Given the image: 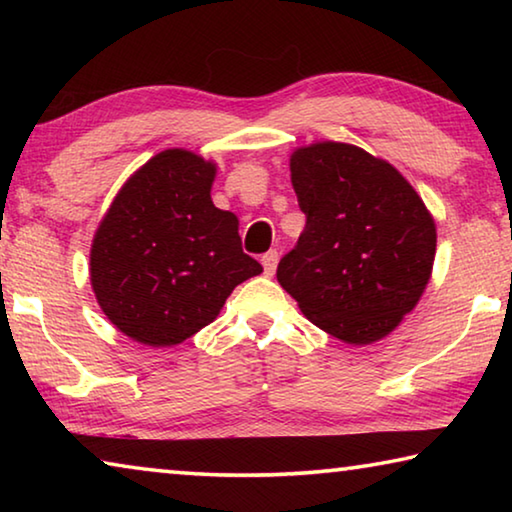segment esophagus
<instances>
[{
	"label": "esophagus",
	"mask_w": 512,
	"mask_h": 512,
	"mask_svg": "<svg viewBox=\"0 0 512 512\" xmlns=\"http://www.w3.org/2000/svg\"><path fill=\"white\" fill-rule=\"evenodd\" d=\"M277 259H280V255H277V250H268V253L262 255V266H264V273L266 275H273L275 273Z\"/></svg>",
	"instance_id": "1"
}]
</instances>
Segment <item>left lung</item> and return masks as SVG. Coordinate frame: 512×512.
Returning a JSON list of instances; mask_svg holds the SVG:
<instances>
[{
  "label": "left lung",
  "instance_id": "8db88e82",
  "mask_svg": "<svg viewBox=\"0 0 512 512\" xmlns=\"http://www.w3.org/2000/svg\"><path fill=\"white\" fill-rule=\"evenodd\" d=\"M305 212L277 282L311 323L372 343L418 305L436 257V225L402 173L359 146L320 142L291 155Z\"/></svg>",
  "mask_w": 512,
  "mask_h": 512
}]
</instances>
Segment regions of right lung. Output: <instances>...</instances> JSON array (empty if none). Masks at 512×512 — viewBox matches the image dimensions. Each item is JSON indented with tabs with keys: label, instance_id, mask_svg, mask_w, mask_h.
<instances>
[{
	"label": "right lung",
	"instance_id": "1",
	"mask_svg": "<svg viewBox=\"0 0 512 512\" xmlns=\"http://www.w3.org/2000/svg\"><path fill=\"white\" fill-rule=\"evenodd\" d=\"M214 173L189 151L158 153L121 187L94 235V296L137 343H183L219 316L237 284L262 273L241 248L237 216L212 203Z\"/></svg>",
	"mask_w": 512,
	"mask_h": 512
}]
</instances>
